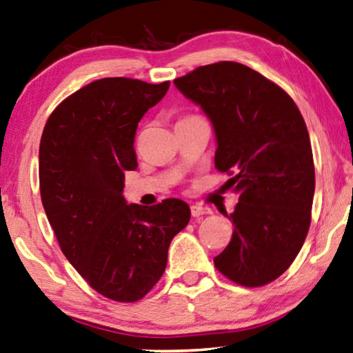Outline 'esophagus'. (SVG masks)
I'll use <instances>...</instances> for the list:
<instances>
[{
	"instance_id": "1",
	"label": "esophagus",
	"mask_w": 353,
	"mask_h": 353,
	"mask_svg": "<svg viewBox=\"0 0 353 353\" xmlns=\"http://www.w3.org/2000/svg\"><path fill=\"white\" fill-rule=\"evenodd\" d=\"M190 210H192V215H193V217H201V215L210 214V209H209V208L199 206V204H193V206L190 208Z\"/></svg>"
}]
</instances>
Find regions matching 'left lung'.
Segmentation results:
<instances>
[{"mask_svg": "<svg viewBox=\"0 0 353 353\" xmlns=\"http://www.w3.org/2000/svg\"><path fill=\"white\" fill-rule=\"evenodd\" d=\"M174 85L212 123L215 168L234 174L227 182L239 196L228 215L233 236L214 265L239 285L270 283L296 259L311 225L315 172L303 115L241 63L199 66Z\"/></svg>", "mask_w": 353, "mask_h": 353, "instance_id": "obj_1", "label": "left lung"}]
</instances>
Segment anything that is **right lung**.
Segmentation results:
<instances>
[{
    "label": "right lung",
    "instance_id": "right-lung-1",
    "mask_svg": "<svg viewBox=\"0 0 353 353\" xmlns=\"http://www.w3.org/2000/svg\"><path fill=\"white\" fill-rule=\"evenodd\" d=\"M170 82L104 77L68 97L44 126L41 199L68 261L88 285L114 301H138L160 281L168 249L187 227L190 208L176 198L128 204L125 171L138 168L139 120Z\"/></svg>",
    "mask_w": 353,
    "mask_h": 353
}]
</instances>
